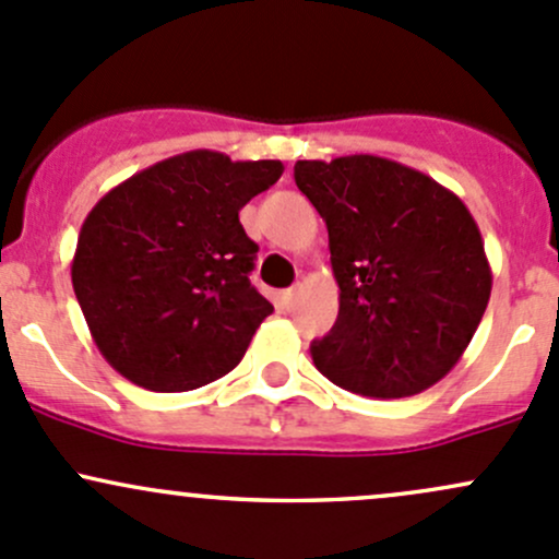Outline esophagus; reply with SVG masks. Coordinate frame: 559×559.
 I'll list each match as a JSON object with an SVG mask.
<instances>
[{
    "label": "esophagus",
    "mask_w": 559,
    "mask_h": 559,
    "mask_svg": "<svg viewBox=\"0 0 559 559\" xmlns=\"http://www.w3.org/2000/svg\"><path fill=\"white\" fill-rule=\"evenodd\" d=\"M295 299H297V289H286L284 292V302L286 305H292V302H295Z\"/></svg>",
    "instance_id": "esophagus-1"
}]
</instances>
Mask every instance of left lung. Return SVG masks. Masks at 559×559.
<instances>
[{
    "instance_id": "1",
    "label": "left lung",
    "mask_w": 559,
    "mask_h": 559,
    "mask_svg": "<svg viewBox=\"0 0 559 559\" xmlns=\"http://www.w3.org/2000/svg\"><path fill=\"white\" fill-rule=\"evenodd\" d=\"M329 230L340 313L313 340L316 369L345 391L402 399L444 378L492 289L474 216L431 176L374 155L297 160Z\"/></svg>"
}]
</instances>
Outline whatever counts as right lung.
Listing matches in <instances>:
<instances>
[{
  "mask_svg": "<svg viewBox=\"0 0 559 559\" xmlns=\"http://www.w3.org/2000/svg\"><path fill=\"white\" fill-rule=\"evenodd\" d=\"M278 160L195 150L133 174L82 222L72 286L98 350L146 391L179 393L238 367L273 305L251 286L260 246L238 211Z\"/></svg>",
  "mask_w": 559,
  "mask_h": 559,
  "instance_id": "1",
  "label": "right lung"
}]
</instances>
